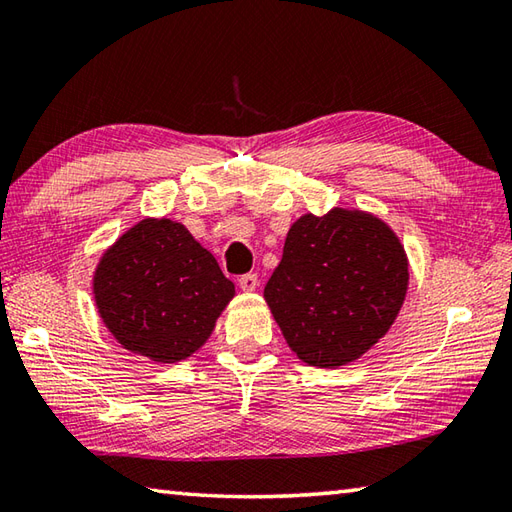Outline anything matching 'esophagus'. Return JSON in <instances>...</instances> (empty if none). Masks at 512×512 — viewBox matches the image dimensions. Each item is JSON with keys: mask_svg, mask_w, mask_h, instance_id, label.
Returning <instances> with one entry per match:
<instances>
[{"mask_svg": "<svg viewBox=\"0 0 512 512\" xmlns=\"http://www.w3.org/2000/svg\"><path fill=\"white\" fill-rule=\"evenodd\" d=\"M257 284H259V279H257L255 273H246V275L239 277V288H242V290H255Z\"/></svg>", "mask_w": 512, "mask_h": 512, "instance_id": "esophagus-1", "label": "esophagus"}]
</instances>
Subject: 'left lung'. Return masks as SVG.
Instances as JSON below:
<instances>
[{"label": "left lung", "mask_w": 512, "mask_h": 512, "mask_svg": "<svg viewBox=\"0 0 512 512\" xmlns=\"http://www.w3.org/2000/svg\"><path fill=\"white\" fill-rule=\"evenodd\" d=\"M408 288V259L382 219L333 208L290 226L264 297L290 350L308 366L362 357L393 326Z\"/></svg>", "instance_id": "8db88e82"}]
</instances>
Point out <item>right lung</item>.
Wrapping results in <instances>:
<instances>
[{
	"label": "right lung",
	"instance_id": "1",
	"mask_svg": "<svg viewBox=\"0 0 512 512\" xmlns=\"http://www.w3.org/2000/svg\"><path fill=\"white\" fill-rule=\"evenodd\" d=\"M93 293L119 344L175 364L204 346L235 284L182 224L142 219L104 253Z\"/></svg>",
	"mask_w": 512,
	"mask_h": 512
}]
</instances>
